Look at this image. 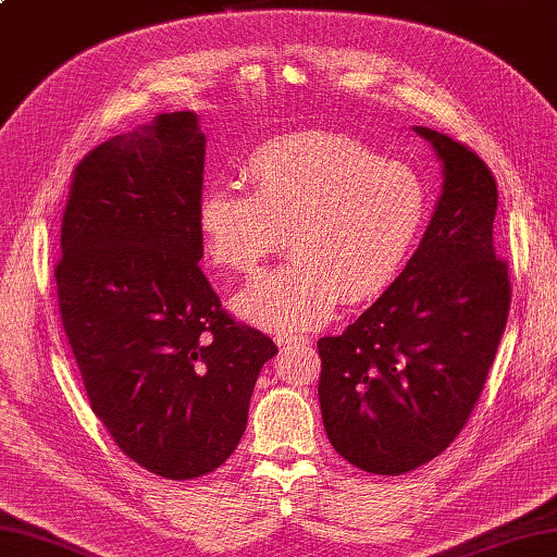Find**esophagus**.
Returning a JSON list of instances; mask_svg holds the SVG:
<instances>
[{
    "mask_svg": "<svg viewBox=\"0 0 557 557\" xmlns=\"http://www.w3.org/2000/svg\"><path fill=\"white\" fill-rule=\"evenodd\" d=\"M311 343L309 335H301V333H285V335H277V345L280 347H289V345H307Z\"/></svg>",
    "mask_w": 557,
    "mask_h": 557,
    "instance_id": "obj_1",
    "label": "esophagus"
}]
</instances>
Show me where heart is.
<instances>
[{"label":"heart","mask_w":557,"mask_h":557,"mask_svg":"<svg viewBox=\"0 0 557 557\" xmlns=\"http://www.w3.org/2000/svg\"><path fill=\"white\" fill-rule=\"evenodd\" d=\"M248 193L207 188L195 210L212 265L250 275L287 234L289 263L234 297L244 321L265 331L325 323L337 301L381 297L406 270L430 216L428 185L403 161L357 139L297 133L268 139L246 159Z\"/></svg>","instance_id":"obj_1"}]
</instances>
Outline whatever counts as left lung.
Returning a JSON list of instances; mask_svg holds the SVG:
<instances>
[{"mask_svg": "<svg viewBox=\"0 0 557 557\" xmlns=\"http://www.w3.org/2000/svg\"><path fill=\"white\" fill-rule=\"evenodd\" d=\"M412 129L442 163L432 220L394 285L345 333L319 341L325 434L345 461L376 475L432 461L463 430L511 299L493 244V173L451 137Z\"/></svg>", "mask_w": 557, "mask_h": 557, "instance_id": "left-lung-1", "label": "left lung"}]
</instances>
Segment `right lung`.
Returning <instances> with one entry per match:
<instances>
[{"mask_svg": "<svg viewBox=\"0 0 557 557\" xmlns=\"http://www.w3.org/2000/svg\"><path fill=\"white\" fill-rule=\"evenodd\" d=\"M205 145L200 117L178 111L86 154L54 270L91 410L120 451L169 481L234 454L260 369L277 355L222 311L198 268Z\"/></svg>", "mask_w": 557, "mask_h": 557, "instance_id": "add662e5", "label": "right lung"}]
</instances>
